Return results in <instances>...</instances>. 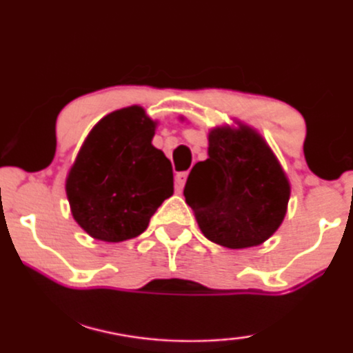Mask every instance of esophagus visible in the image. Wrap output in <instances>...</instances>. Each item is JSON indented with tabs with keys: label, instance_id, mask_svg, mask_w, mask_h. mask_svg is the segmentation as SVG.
<instances>
[{
	"label": "esophagus",
	"instance_id": "1",
	"mask_svg": "<svg viewBox=\"0 0 353 353\" xmlns=\"http://www.w3.org/2000/svg\"><path fill=\"white\" fill-rule=\"evenodd\" d=\"M186 178H188V172L176 173V176H175V190L176 191L183 190V186H185V183H186Z\"/></svg>",
	"mask_w": 353,
	"mask_h": 353
}]
</instances>
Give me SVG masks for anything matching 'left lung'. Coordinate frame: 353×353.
I'll return each mask as SVG.
<instances>
[{"instance_id": "8db88e82", "label": "left lung", "mask_w": 353, "mask_h": 353, "mask_svg": "<svg viewBox=\"0 0 353 353\" xmlns=\"http://www.w3.org/2000/svg\"><path fill=\"white\" fill-rule=\"evenodd\" d=\"M183 194L205 238L240 250L261 245L277 230L290 185L253 130L217 128L209 134V159L193 167Z\"/></svg>"}]
</instances>
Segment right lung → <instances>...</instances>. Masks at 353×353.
Here are the masks:
<instances>
[{"instance_id":"right-lung-1","label":"right lung","mask_w":353,"mask_h":353,"mask_svg":"<svg viewBox=\"0 0 353 353\" xmlns=\"http://www.w3.org/2000/svg\"><path fill=\"white\" fill-rule=\"evenodd\" d=\"M155 125L141 107L102 118L77 154L66 193L72 217L90 236L125 241L141 235L173 194L172 163L152 145Z\"/></svg>"}]
</instances>
